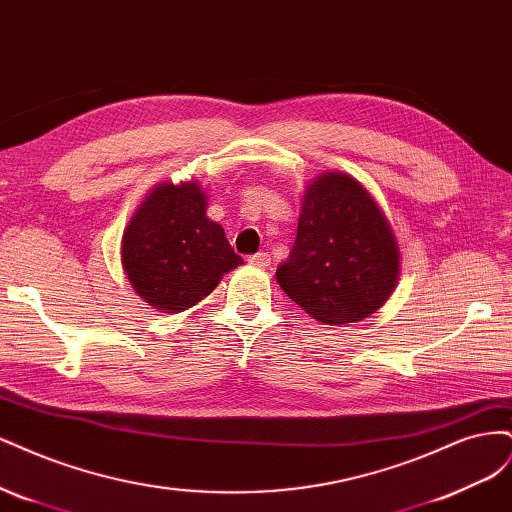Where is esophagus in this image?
Instances as JSON below:
<instances>
[{
	"label": "esophagus",
	"mask_w": 512,
	"mask_h": 512,
	"mask_svg": "<svg viewBox=\"0 0 512 512\" xmlns=\"http://www.w3.org/2000/svg\"><path fill=\"white\" fill-rule=\"evenodd\" d=\"M249 263L251 266H257V268H268L270 266V255L268 253H255L249 257Z\"/></svg>",
	"instance_id": "1"
}]
</instances>
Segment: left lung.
I'll return each mask as SVG.
<instances>
[{
    "label": "left lung",
    "instance_id": "8db88e82",
    "mask_svg": "<svg viewBox=\"0 0 512 512\" xmlns=\"http://www.w3.org/2000/svg\"><path fill=\"white\" fill-rule=\"evenodd\" d=\"M398 276L400 246L372 193L338 170L310 180L280 289L312 319L344 325L381 308Z\"/></svg>",
    "mask_w": 512,
    "mask_h": 512
}]
</instances>
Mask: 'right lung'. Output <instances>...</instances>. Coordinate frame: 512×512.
<instances>
[{
    "label": "right lung",
    "mask_w": 512,
    "mask_h": 512,
    "mask_svg": "<svg viewBox=\"0 0 512 512\" xmlns=\"http://www.w3.org/2000/svg\"><path fill=\"white\" fill-rule=\"evenodd\" d=\"M208 195L197 180L159 183L146 193L121 240L129 285L159 312H183L242 266L225 229L208 219Z\"/></svg>",
    "instance_id": "add662e5"
}]
</instances>
